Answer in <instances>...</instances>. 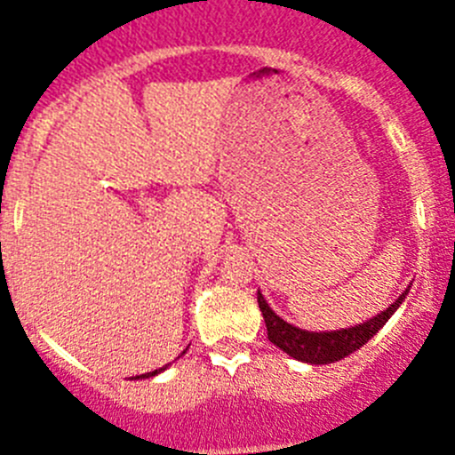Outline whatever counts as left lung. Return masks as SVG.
I'll use <instances>...</instances> for the list:
<instances>
[{
  "label": "left lung",
  "mask_w": 455,
  "mask_h": 455,
  "mask_svg": "<svg viewBox=\"0 0 455 455\" xmlns=\"http://www.w3.org/2000/svg\"><path fill=\"white\" fill-rule=\"evenodd\" d=\"M405 293H408V289H405ZM405 293H401L399 299H396V303H392V307H387L378 316L369 319L367 323H360L355 325V328H344V331L335 332H307L296 328V325L287 323V321L280 319V316L268 307V303L264 300V296L259 291H257V303H259V309H262L264 315L268 339H271L280 351L291 355L293 360H300V363L331 364L337 363V360H344L347 355L355 353L357 348H363L364 344L387 323V319L396 312V307L403 303Z\"/></svg>",
  "instance_id": "obj_1"
}]
</instances>
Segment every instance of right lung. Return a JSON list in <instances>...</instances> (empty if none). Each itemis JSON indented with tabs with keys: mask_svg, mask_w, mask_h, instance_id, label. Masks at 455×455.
<instances>
[{
	"mask_svg": "<svg viewBox=\"0 0 455 455\" xmlns=\"http://www.w3.org/2000/svg\"><path fill=\"white\" fill-rule=\"evenodd\" d=\"M164 369H166V367H162V369H155V371H150V373H143V376H140V378H150V376H156V373H162ZM136 378H139V376H136Z\"/></svg>",
	"mask_w": 455,
	"mask_h": 455,
	"instance_id": "right-lung-1",
	"label": "right lung"
}]
</instances>
